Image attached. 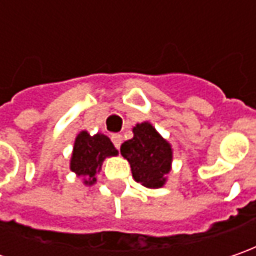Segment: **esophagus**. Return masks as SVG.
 <instances>
[{
	"label": "esophagus",
	"mask_w": 256,
	"mask_h": 256,
	"mask_svg": "<svg viewBox=\"0 0 256 256\" xmlns=\"http://www.w3.org/2000/svg\"><path fill=\"white\" fill-rule=\"evenodd\" d=\"M111 140H112L115 148H120V146H121V144H122V135H120V134H114L112 136H111Z\"/></svg>",
	"instance_id": "esophagus-1"
}]
</instances>
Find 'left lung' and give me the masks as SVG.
I'll return each mask as SVG.
<instances>
[{"instance_id": "8db88e82", "label": "left lung", "mask_w": 256, "mask_h": 256, "mask_svg": "<svg viewBox=\"0 0 256 256\" xmlns=\"http://www.w3.org/2000/svg\"><path fill=\"white\" fill-rule=\"evenodd\" d=\"M134 138L121 145V155L130 162L134 180L146 188H161L171 171L172 148L152 124H136Z\"/></svg>"}]
</instances>
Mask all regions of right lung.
<instances>
[{"mask_svg":"<svg viewBox=\"0 0 256 256\" xmlns=\"http://www.w3.org/2000/svg\"><path fill=\"white\" fill-rule=\"evenodd\" d=\"M116 155L118 151L108 136L104 134L90 135L86 131H81L75 138L70 168L84 178L85 185H92L96 182L95 175L101 171L104 160Z\"/></svg>","mask_w":256,"mask_h":256,"instance_id":"obj_1","label":"right lung"}]
</instances>
